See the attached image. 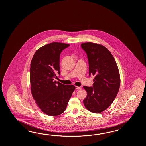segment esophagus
<instances>
[{
    "instance_id": "1",
    "label": "esophagus",
    "mask_w": 146,
    "mask_h": 146,
    "mask_svg": "<svg viewBox=\"0 0 146 146\" xmlns=\"http://www.w3.org/2000/svg\"><path fill=\"white\" fill-rule=\"evenodd\" d=\"M82 88H81V87H78V86H76V89H77V90H80V89H81Z\"/></svg>"
}]
</instances>
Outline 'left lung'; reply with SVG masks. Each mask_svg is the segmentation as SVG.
Wrapping results in <instances>:
<instances>
[{
  "instance_id": "1",
  "label": "left lung",
  "mask_w": 146,
  "mask_h": 146,
  "mask_svg": "<svg viewBox=\"0 0 146 146\" xmlns=\"http://www.w3.org/2000/svg\"><path fill=\"white\" fill-rule=\"evenodd\" d=\"M81 46L87 54L89 76H94L93 87L84 86L87 92L84 105L89 111L100 113L111 106L118 93L121 81L118 67L106 47L91 42Z\"/></svg>"
}]
</instances>
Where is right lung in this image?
Segmentation results:
<instances>
[{"label": "right lung", "instance_id": "add662e5", "mask_svg": "<svg viewBox=\"0 0 146 146\" xmlns=\"http://www.w3.org/2000/svg\"><path fill=\"white\" fill-rule=\"evenodd\" d=\"M69 46L67 44L53 42L41 47L31 60L30 83L32 95L45 114L56 116L66 110L75 87L54 80L60 74V54Z\"/></svg>", "mask_w": 146, "mask_h": 146}]
</instances>
